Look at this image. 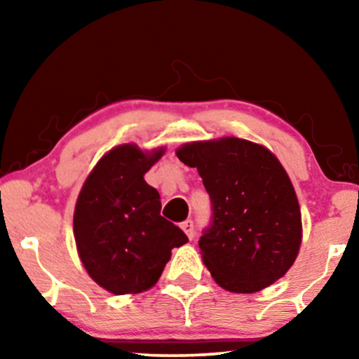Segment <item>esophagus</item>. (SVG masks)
<instances>
[{"instance_id":"1","label":"esophagus","mask_w":359,"mask_h":359,"mask_svg":"<svg viewBox=\"0 0 359 359\" xmlns=\"http://www.w3.org/2000/svg\"><path fill=\"white\" fill-rule=\"evenodd\" d=\"M181 229L184 230V233L188 235L189 240H193V237H194V224H193V220H191V219L184 220V222L181 224Z\"/></svg>"}]
</instances>
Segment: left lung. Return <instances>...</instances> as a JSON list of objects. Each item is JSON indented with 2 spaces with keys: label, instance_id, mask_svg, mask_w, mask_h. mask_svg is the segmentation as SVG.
<instances>
[{
  "label": "left lung",
  "instance_id": "left-lung-1",
  "mask_svg": "<svg viewBox=\"0 0 359 359\" xmlns=\"http://www.w3.org/2000/svg\"><path fill=\"white\" fill-rule=\"evenodd\" d=\"M176 155L198 168L210 198L212 215L199 248L215 283L247 294L283 278L299 253L302 222L276 156L237 137L186 144Z\"/></svg>",
  "mask_w": 359,
  "mask_h": 359
}]
</instances>
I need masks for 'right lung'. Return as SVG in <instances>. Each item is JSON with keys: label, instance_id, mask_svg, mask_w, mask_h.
Instances as JSON below:
<instances>
[{"label": "right lung", "instance_id": "obj_1", "mask_svg": "<svg viewBox=\"0 0 359 359\" xmlns=\"http://www.w3.org/2000/svg\"><path fill=\"white\" fill-rule=\"evenodd\" d=\"M165 149L119 145L97 161L78 196L73 232L86 271L112 294L142 292L161 276L171 250L188 242L160 215V194L144 175Z\"/></svg>", "mask_w": 359, "mask_h": 359}]
</instances>
